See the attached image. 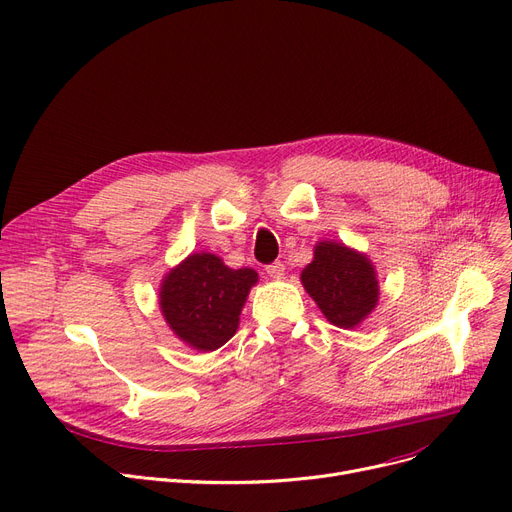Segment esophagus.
<instances>
[{
    "instance_id": "esophagus-1",
    "label": "esophagus",
    "mask_w": 512,
    "mask_h": 512,
    "mask_svg": "<svg viewBox=\"0 0 512 512\" xmlns=\"http://www.w3.org/2000/svg\"><path fill=\"white\" fill-rule=\"evenodd\" d=\"M266 275L273 277V279H281L285 275V264L283 262H273L266 266Z\"/></svg>"
}]
</instances>
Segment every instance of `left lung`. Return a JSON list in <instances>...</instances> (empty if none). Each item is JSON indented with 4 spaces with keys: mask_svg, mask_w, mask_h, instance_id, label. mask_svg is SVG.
Returning a JSON list of instances; mask_svg holds the SVG:
<instances>
[{
    "mask_svg": "<svg viewBox=\"0 0 512 512\" xmlns=\"http://www.w3.org/2000/svg\"><path fill=\"white\" fill-rule=\"evenodd\" d=\"M302 283L330 324L355 328L378 304L372 260L345 244L318 242L314 260L302 270Z\"/></svg>",
    "mask_w": 512,
    "mask_h": 512,
    "instance_id": "obj_1",
    "label": "left lung"
}]
</instances>
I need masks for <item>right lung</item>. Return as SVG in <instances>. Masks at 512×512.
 <instances>
[{
    "label": "right lung",
    "instance_id": "add662e5",
    "mask_svg": "<svg viewBox=\"0 0 512 512\" xmlns=\"http://www.w3.org/2000/svg\"><path fill=\"white\" fill-rule=\"evenodd\" d=\"M256 281L258 273L252 268H229L208 252L190 254L165 275L159 306L169 328L186 345L215 351L235 335Z\"/></svg>",
    "mask_w": 512,
    "mask_h": 512
}]
</instances>
